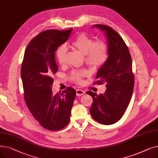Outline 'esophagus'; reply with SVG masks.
Returning a JSON list of instances; mask_svg holds the SVG:
<instances>
[{"label":"esophagus","instance_id":"1","mask_svg":"<svg viewBox=\"0 0 158 158\" xmlns=\"http://www.w3.org/2000/svg\"><path fill=\"white\" fill-rule=\"evenodd\" d=\"M85 94V92L82 90H80V89H77V90H76V94L77 96H81Z\"/></svg>","mask_w":158,"mask_h":158}]
</instances>
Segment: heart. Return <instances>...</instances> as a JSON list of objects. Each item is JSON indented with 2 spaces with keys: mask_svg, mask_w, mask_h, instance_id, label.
<instances>
[{
  "mask_svg": "<svg viewBox=\"0 0 158 158\" xmlns=\"http://www.w3.org/2000/svg\"><path fill=\"white\" fill-rule=\"evenodd\" d=\"M71 46L85 56V63L92 67L99 68L103 66L108 57V48L103 41L94 40L86 35L81 33L71 43ZM67 55L65 45H61L56 51V59L60 65H63ZM90 72L86 70H75L71 72L69 79L77 84L83 83L84 78L88 77Z\"/></svg>",
  "mask_w": 158,
  "mask_h": 158,
  "instance_id": "obj_1",
  "label": "heart"
}]
</instances>
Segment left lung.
<instances>
[{
	"mask_svg": "<svg viewBox=\"0 0 158 158\" xmlns=\"http://www.w3.org/2000/svg\"><path fill=\"white\" fill-rule=\"evenodd\" d=\"M103 31L108 40V57L106 63L98 72V81L94 84L106 83V92L96 94L91 91L93 102L90 110L92 117L103 125H112L124 114L131 99L134 76L132 58L122 37L114 30L106 25L93 26Z\"/></svg>",
	"mask_w": 158,
	"mask_h": 158,
	"instance_id": "1",
	"label": "left lung"
}]
</instances>
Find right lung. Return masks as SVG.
Instances as JSON below:
<instances>
[{
    "label": "right lung",
    "instance_id": "add662e5",
    "mask_svg": "<svg viewBox=\"0 0 158 158\" xmlns=\"http://www.w3.org/2000/svg\"><path fill=\"white\" fill-rule=\"evenodd\" d=\"M73 28L40 33L27 46L21 66L24 98L30 112L44 128L59 130L70 122L76 92L68 87L53 95V77L58 70L55 52L70 37Z\"/></svg>",
    "mask_w": 158,
    "mask_h": 158
}]
</instances>
